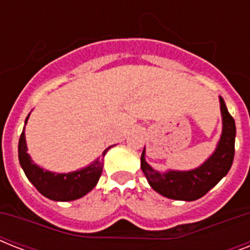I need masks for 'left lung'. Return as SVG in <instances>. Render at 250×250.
Listing matches in <instances>:
<instances>
[{"instance_id":"8db88e82","label":"left lung","mask_w":250,"mask_h":250,"mask_svg":"<svg viewBox=\"0 0 250 250\" xmlns=\"http://www.w3.org/2000/svg\"><path fill=\"white\" fill-rule=\"evenodd\" d=\"M222 113V135L215 152L200 167L189 171L154 170L145 161V149L141 154V170L153 189L167 198L180 201H194L205 196L229 171L235 156V121L219 97Z\"/></svg>"}]
</instances>
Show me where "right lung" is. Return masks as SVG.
Returning <instances> with one entry per match:
<instances>
[{"mask_svg":"<svg viewBox=\"0 0 250 250\" xmlns=\"http://www.w3.org/2000/svg\"><path fill=\"white\" fill-rule=\"evenodd\" d=\"M28 117L25 118V123L28 121ZM109 149L110 146L104 150L102 157L105 156ZM18 154L21 168L29 182L32 183L42 196L53 201H74L85 196L96 187L104 167V160L97 158L89 166L67 174H56L52 171L44 170L36 164H33V161L27 153L24 128L19 139Z\"/></svg>","mask_w":250,"mask_h":250,"instance_id":"1","label":"right lung"}]
</instances>
